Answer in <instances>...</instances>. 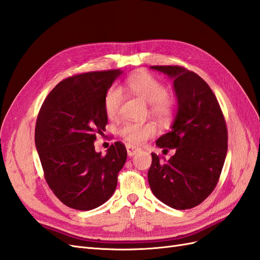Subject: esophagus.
<instances>
[{"mask_svg": "<svg viewBox=\"0 0 260 260\" xmlns=\"http://www.w3.org/2000/svg\"><path fill=\"white\" fill-rule=\"evenodd\" d=\"M125 148H127V152H128L129 156H133V155H136L137 153L140 152V148L139 147H136V146H133L131 144L125 145Z\"/></svg>", "mask_w": 260, "mask_h": 260, "instance_id": "1", "label": "esophagus"}]
</instances>
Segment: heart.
Here are the masks:
<instances>
[{
    "label": "heart",
    "mask_w": 260,
    "mask_h": 260,
    "mask_svg": "<svg viewBox=\"0 0 260 260\" xmlns=\"http://www.w3.org/2000/svg\"><path fill=\"white\" fill-rule=\"evenodd\" d=\"M125 86L135 95L145 101L151 111L159 118H167L174 109V101L166 93L164 83L151 74L137 73L125 80ZM123 100L122 91L118 86H112L105 95L104 107L109 118L117 116ZM157 127L153 121L124 122L119 128V135L130 143L141 144L156 135Z\"/></svg>",
    "instance_id": "heart-1"
}]
</instances>
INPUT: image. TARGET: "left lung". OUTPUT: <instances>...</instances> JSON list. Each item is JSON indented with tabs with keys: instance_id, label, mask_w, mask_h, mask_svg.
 <instances>
[{
	"instance_id": "1",
	"label": "left lung",
	"mask_w": 260,
	"mask_h": 260,
	"mask_svg": "<svg viewBox=\"0 0 260 260\" xmlns=\"http://www.w3.org/2000/svg\"><path fill=\"white\" fill-rule=\"evenodd\" d=\"M174 79L178 112L171 130L156 141L176 154L161 164L152 153L147 179L153 194L175 209H190L214 191L228 151V130L214 92L181 66H151Z\"/></svg>"
}]
</instances>
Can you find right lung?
I'll return each mask as SVG.
<instances>
[{"label":"right lung","mask_w":260,"mask_h":260,"mask_svg":"<svg viewBox=\"0 0 260 260\" xmlns=\"http://www.w3.org/2000/svg\"><path fill=\"white\" fill-rule=\"evenodd\" d=\"M120 69L76 75L60 81L39 112L35 141L46 182L57 199L91 210L112 198L127 149L115 142L106 155L94 141L105 131V95Z\"/></svg>","instance_id":"1"}]
</instances>
